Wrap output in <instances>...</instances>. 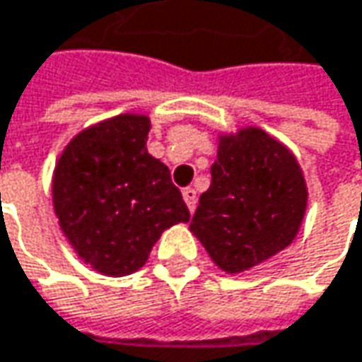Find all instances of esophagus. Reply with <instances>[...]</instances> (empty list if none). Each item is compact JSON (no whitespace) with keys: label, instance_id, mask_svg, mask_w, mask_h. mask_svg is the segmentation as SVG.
<instances>
[{"label":"esophagus","instance_id":"esophagus-1","mask_svg":"<svg viewBox=\"0 0 362 362\" xmlns=\"http://www.w3.org/2000/svg\"><path fill=\"white\" fill-rule=\"evenodd\" d=\"M182 197H184V201H186L190 213H192V211L197 209V190H194V188H184V190H182Z\"/></svg>","mask_w":362,"mask_h":362}]
</instances>
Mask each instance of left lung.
I'll use <instances>...</instances> for the list:
<instances>
[{"label": "left lung", "instance_id": "1", "mask_svg": "<svg viewBox=\"0 0 362 362\" xmlns=\"http://www.w3.org/2000/svg\"><path fill=\"white\" fill-rule=\"evenodd\" d=\"M308 184L297 158L258 127L219 135L211 186L201 194L190 231L227 274L250 270L299 233Z\"/></svg>", "mask_w": 362, "mask_h": 362}]
</instances>
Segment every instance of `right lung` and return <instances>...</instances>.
<instances>
[{"mask_svg":"<svg viewBox=\"0 0 362 362\" xmlns=\"http://www.w3.org/2000/svg\"><path fill=\"white\" fill-rule=\"evenodd\" d=\"M151 120L118 115L77 133L53 172V209L75 254L100 274H133L172 225L190 219L165 163L147 151Z\"/></svg>","mask_w":362,"mask_h":362,"instance_id":"obj_1","label":"right lung"}]
</instances>
